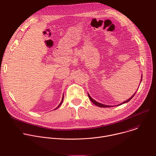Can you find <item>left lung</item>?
Segmentation results:
<instances>
[{"label":"left lung","instance_id":"obj_1","mask_svg":"<svg viewBox=\"0 0 156 156\" xmlns=\"http://www.w3.org/2000/svg\"><path fill=\"white\" fill-rule=\"evenodd\" d=\"M141 76H143V75H141ZM141 81H142V76H141V81H140V83H141ZM136 91L135 93V94H133L131 98H129L128 99H127L126 101H124V102H123L122 103H121V104H118V105H117V106H119V105H122V104H125V103H126V102H128V101H129L133 97H134V96L135 95V94H136ZM87 95H88V97H89V99H90V100H91V101L94 104H95L96 105H97V106H98V107H114V106H116V105H105V104H101V103H99V102H97V101H96L94 99H93L91 96H90V95L89 94V93H87Z\"/></svg>","mask_w":156,"mask_h":156}]
</instances>
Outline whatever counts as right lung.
Listing matches in <instances>:
<instances>
[{
  "label": "right lung",
  "mask_w": 156,
  "mask_h": 156,
  "mask_svg": "<svg viewBox=\"0 0 156 156\" xmlns=\"http://www.w3.org/2000/svg\"><path fill=\"white\" fill-rule=\"evenodd\" d=\"M63 101V96H62V101L60 102V103L59 104V105H58V106H57V107H56V108H55L54 110H56L57 108H58V107H59L61 105V104H62V103Z\"/></svg>",
  "instance_id": "add662e5"
}]
</instances>
